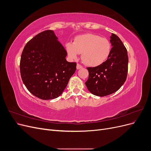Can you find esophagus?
Returning a JSON list of instances; mask_svg holds the SVG:
<instances>
[{
    "mask_svg": "<svg viewBox=\"0 0 151 151\" xmlns=\"http://www.w3.org/2000/svg\"><path fill=\"white\" fill-rule=\"evenodd\" d=\"M83 65H81V64H79V63H77V69H80V68H83Z\"/></svg>",
    "mask_w": 151,
    "mask_h": 151,
    "instance_id": "1",
    "label": "esophagus"
}]
</instances>
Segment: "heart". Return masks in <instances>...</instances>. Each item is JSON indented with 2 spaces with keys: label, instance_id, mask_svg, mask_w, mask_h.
I'll list each match as a JSON object with an SVG mask.
<instances>
[{
  "label": "heart",
  "instance_id": "heart-1",
  "mask_svg": "<svg viewBox=\"0 0 151 151\" xmlns=\"http://www.w3.org/2000/svg\"><path fill=\"white\" fill-rule=\"evenodd\" d=\"M66 49L71 58L76 59L79 53H82V60L85 64L97 67L107 60L111 53V45L106 38L86 33L76 36L73 43H67Z\"/></svg>",
  "mask_w": 151,
  "mask_h": 151
}]
</instances>
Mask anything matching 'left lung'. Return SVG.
<instances>
[{
	"label": "left lung",
	"mask_w": 151,
	"mask_h": 151,
	"mask_svg": "<svg viewBox=\"0 0 151 151\" xmlns=\"http://www.w3.org/2000/svg\"><path fill=\"white\" fill-rule=\"evenodd\" d=\"M113 47L107 60L97 67H87L89 77L85 84L93 94L106 96L115 93L124 84L128 74L127 50L122 40L112 33Z\"/></svg>",
	"instance_id": "8db88e82"
}]
</instances>
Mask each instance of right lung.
Instances as JSON below:
<instances>
[{
  "label": "right lung",
  "instance_id": "obj_1",
  "mask_svg": "<svg viewBox=\"0 0 151 151\" xmlns=\"http://www.w3.org/2000/svg\"><path fill=\"white\" fill-rule=\"evenodd\" d=\"M52 30L41 32L26 43L20 60L21 79L36 97L47 100L60 96L76 70Z\"/></svg>",
  "mask_w": 151,
  "mask_h": 151
}]
</instances>
